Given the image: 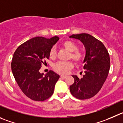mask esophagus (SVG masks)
Masks as SVG:
<instances>
[{"mask_svg":"<svg viewBox=\"0 0 123 123\" xmlns=\"http://www.w3.org/2000/svg\"><path fill=\"white\" fill-rule=\"evenodd\" d=\"M60 77L61 78H62V79H65V78H66V76L63 75H60Z\"/></svg>","mask_w":123,"mask_h":123,"instance_id":"1","label":"esophagus"}]
</instances>
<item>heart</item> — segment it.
<instances>
[{"instance_id": "obj_1", "label": "heart", "mask_w": 123, "mask_h": 123, "mask_svg": "<svg viewBox=\"0 0 123 123\" xmlns=\"http://www.w3.org/2000/svg\"><path fill=\"white\" fill-rule=\"evenodd\" d=\"M62 45L66 49L71 52L70 58H72L76 63H80L83 59V55L78 51V46L74 42L71 40H66L63 42ZM56 50L55 47H52L49 51V57L51 58H55ZM74 67L72 61L68 62H58L54 65V69L58 73L66 74L70 69Z\"/></svg>"}]
</instances>
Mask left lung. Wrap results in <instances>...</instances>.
<instances>
[{
	"label": "left lung",
	"instance_id": "1",
	"mask_svg": "<svg viewBox=\"0 0 123 123\" xmlns=\"http://www.w3.org/2000/svg\"><path fill=\"white\" fill-rule=\"evenodd\" d=\"M69 37L81 41L86 49L83 61L85 74L80 79L72 75L74 83L70 86V91L80 100L90 98L100 91L107 78L111 64L109 54L102 42L91 35L82 33Z\"/></svg>",
	"mask_w": 123,
	"mask_h": 123
}]
</instances>
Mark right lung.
Returning <instances> with one entry per match:
<instances>
[{
	"label": "right lung",
	"mask_w": 123,
	"mask_h": 123,
	"mask_svg": "<svg viewBox=\"0 0 123 123\" xmlns=\"http://www.w3.org/2000/svg\"><path fill=\"white\" fill-rule=\"evenodd\" d=\"M59 40L36 37L20 45L14 52L11 70L17 85L25 95L34 101H43L53 94L59 75L49 71L43 75L39 72L42 65L46 64L49 51Z\"/></svg>",
	"instance_id": "obj_1"
}]
</instances>
